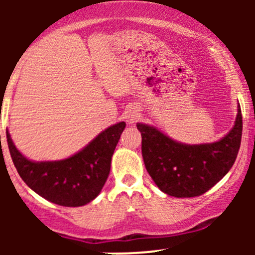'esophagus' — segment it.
<instances>
[{"label": "esophagus", "instance_id": "34e87169", "mask_svg": "<svg viewBox=\"0 0 255 255\" xmlns=\"http://www.w3.org/2000/svg\"><path fill=\"white\" fill-rule=\"evenodd\" d=\"M139 115H140V113H139V110H137V109H129L127 111V113H126L125 119H126V121L128 122V124L131 125V124H134V122L136 121V119L139 118Z\"/></svg>", "mask_w": 255, "mask_h": 255}]
</instances>
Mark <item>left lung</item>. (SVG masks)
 Wrapping results in <instances>:
<instances>
[{"instance_id": "left-lung-1", "label": "left lung", "mask_w": 255, "mask_h": 255, "mask_svg": "<svg viewBox=\"0 0 255 255\" xmlns=\"http://www.w3.org/2000/svg\"><path fill=\"white\" fill-rule=\"evenodd\" d=\"M136 127L142 137L146 170L158 188L171 197H198L219 182L235 163L242 136L241 108L239 104L229 133L215 142L188 145L153 126L136 124Z\"/></svg>"}]
</instances>
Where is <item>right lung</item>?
<instances>
[{"label":"right lung","mask_w":255,"mask_h":255,"mask_svg":"<svg viewBox=\"0 0 255 255\" xmlns=\"http://www.w3.org/2000/svg\"><path fill=\"white\" fill-rule=\"evenodd\" d=\"M125 127V122L110 126L83 150L61 160L28 159L17 150L8 130L7 141L20 177L32 191L54 204L77 207L89 204L101 193Z\"/></svg>","instance_id":"right-lung-1"}]
</instances>
